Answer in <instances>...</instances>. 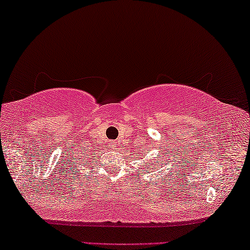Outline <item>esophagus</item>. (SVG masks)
<instances>
[{
  "label": "esophagus",
  "instance_id": "1",
  "mask_svg": "<svg viewBox=\"0 0 250 250\" xmlns=\"http://www.w3.org/2000/svg\"><path fill=\"white\" fill-rule=\"evenodd\" d=\"M117 145H118V141H116V140H115V141H110L111 146H117Z\"/></svg>",
  "mask_w": 250,
  "mask_h": 250
}]
</instances>
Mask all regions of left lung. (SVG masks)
Masks as SVG:
<instances>
[{"label":"left lung","instance_id":"left-lung-1","mask_svg":"<svg viewBox=\"0 0 250 250\" xmlns=\"http://www.w3.org/2000/svg\"><path fill=\"white\" fill-rule=\"evenodd\" d=\"M152 164H153V163H152ZM153 165H155V164H153Z\"/></svg>","mask_w":250,"mask_h":250}]
</instances>
